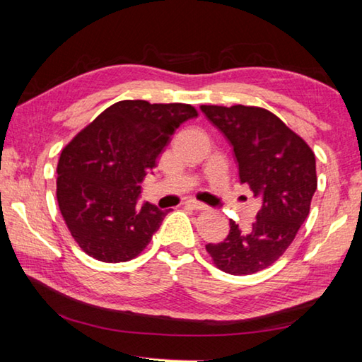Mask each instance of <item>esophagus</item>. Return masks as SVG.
<instances>
[{"label": "esophagus", "mask_w": 362, "mask_h": 362, "mask_svg": "<svg viewBox=\"0 0 362 362\" xmlns=\"http://www.w3.org/2000/svg\"><path fill=\"white\" fill-rule=\"evenodd\" d=\"M185 206L189 207V209H193V211H206V209H207L206 204L199 203V201H196V199H188V201H185Z\"/></svg>", "instance_id": "34e87169"}]
</instances>
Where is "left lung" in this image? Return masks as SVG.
<instances>
[{
  "instance_id": "8db88e82",
  "label": "left lung",
  "mask_w": 362,
  "mask_h": 362,
  "mask_svg": "<svg viewBox=\"0 0 362 362\" xmlns=\"http://www.w3.org/2000/svg\"><path fill=\"white\" fill-rule=\"evenodd\" d=\"M201 110L231 144L241 183L262 199L249 230L230 220L228 236L207 244L206 250L225 273L243 276L262 272L286 252L308 217L317 187L315 153L265 108L201 105Z\"/></svg>"
}]
</instances>
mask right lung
Returning <instances> with one entry per match:
<instances>
[{"label": "right lung", "instance_id": "add662e5", "mask_svg": "<svg viewBox=\"0 0 362 362\" xmlns=\"http://www.w3.org/2000/svg\"><path fill=\"white\" fill-rule=\"evenodd\" d=\"M188 103L121 100L97 116L60 153L57 203L73 240L95 260L136 259L170 211L137 206L140 182L182 122Z\"/></svg>", "mask_w": 362, "mask_h": 362}]
</instances>
